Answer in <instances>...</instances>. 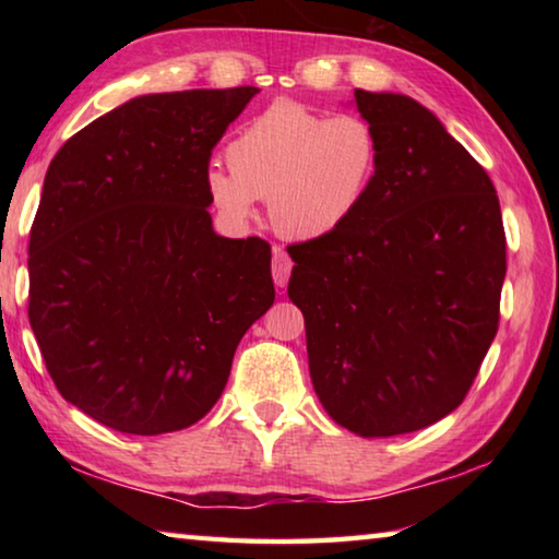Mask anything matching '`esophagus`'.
I'll list each match as a JSON object with an SVG mask.
<instances>
[{"mask_svg":"<svg viewBox=\"0 0 559 559\" xmlns=\"http://www.w3.org/2000/svg\"><path fill=\"white\" fill-rule=\"evenodd\" d=\"M290 271H293V261L286 251L281 249V246H273V261H271V273H273V281H276V286H286L288 278H290Z\"/></svg>","mask_w":559,"mask_h":559,"instance_id":"obj_1","label":"esophagus"}]
</instances>
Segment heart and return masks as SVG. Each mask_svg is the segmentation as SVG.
<instances>
[{
    "instance_id": "1",
    "label": "heart",
    "mask_w": 559,
    "mask_h": 559,
    "mask_svg": "<svg viewBox=\"0 0 559 559\" xmlns=\"http://www.w3.org/2000/svg\"><path fill=\"white\" fill-rule=\"evenodd\" d=\"M382 159L380 135L357 112L323 116L300 103H278L226 145L229 169L212 165L206 194L226 222L243 224L257 197L288 239L337 231L370 192Z\"/></svg>"
}]
</instances>
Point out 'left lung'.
<instances>
[{"label":"left lung","instance_id":"1","mask_svg":"<svg viewBox=\"0 0 559 559\" xmlns=\"http://www.w3.org/2000/svg\"><path fill=\"white\" fill-rule=\"evenodd\" d=\"M380 135L370 192L337 231L290 243L318 400L359 437H396L466 400L498 333L506 231L496 187L439 118L355 91Z\"/></svg>","mask_w":559,"mask_h":559}]
</instances>
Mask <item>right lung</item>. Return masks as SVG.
I'll return each instance as SVG.
<instances>
[{"instance_id":"right-lung-1","label":"right lung","mask_w":559,"mask_h":559,"mask_svg":"<svg viewBox=\"0 0 559 559\" xmlns=\"http://www.w3.org/2000/svg\"><path fill=\"white\" fill-rule=\"evenodd\" d=\"M259 88L140 96L51 159L29 236V323L66 402L122 433L192 427L276 298L271 246L212 229L214 145Z\"/></svg>"}]
</instances>
